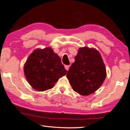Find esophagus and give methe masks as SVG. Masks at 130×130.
<instances>
[{
  "label": "esophagus",
  "mask_w": 130,
  "mask_h": 130,
  "mask_svg": "<svg viewBox=\"0 0 130 130\" xmlns=\"http://www.w3.org/2000/svg\"><path fill=\"white\" fill-rule=\"evenodd\" d=\"M69 67H70V65H65V68L66 69V70L67 71L69 70Z\"/></svg>",
  "instance_id": "obj_1"
}]
</instances>
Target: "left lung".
Instances as JSON below:
<instances>
[{
    "instance_id": "8db88e82",
    "label": "left lung",
    "mask_w": 130,
    "mask_h": 130,
    "mask_svg": "<svg viewBox=\"0 0 130 130\" xmlns=\"http://www.w3.org/2000/svg\"><path fill=\"white\" fill-rule=\"evenodd\" d=\"M75 92L82 96L95 92L106 77V69L99 52L94 48L81 47L67 75Z\"/></svg>"
}]
</instances>
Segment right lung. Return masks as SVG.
<instances>
[{
	"label": "right lung",
	"mask_w": 130,
	"mask_h": 130,
	"mask_svg": "<svg viewBox=\"0 0 130 130\" xmlns=\"http://www.w3.org/2000/svg\"><path fill=\"white\" fill-rule=\"evenodd\" d=\"M25 76L34 89L42 92L52 89L67 71L60 57L51 47L37 48L24 66Z\"/></svg>",
	"instance_id": "add662e5"
}]
</instances>
